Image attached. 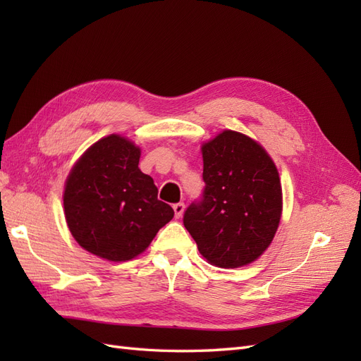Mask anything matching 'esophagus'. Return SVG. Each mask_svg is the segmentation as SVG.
<instances>
[{
    "instance_id": "obj_1",
    "label": "esophagus",
    "mask_w": 361,
    "mask_h": 361,
    "mask_svg": "<svg viewBox=\"0 0 361 361\" xmlns=\"http://www.w3.org/2000/svg\"><path fill=\"white\" fill-rule=\"evenodd\" d=\"M173 209H174V216H176V218H180V216H182V214H183V211H185V204H183L182 202H179V203H174V204H173Z\"/></svg>"
}]
</instances>
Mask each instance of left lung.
Here are the masks:
<instances>
[{
  "mask_svg": "<svg viewBox=\"0 0 361 361\" xmlns=\"http://www.w3.org/2000/svg\"><path fill=\"white\" fill-rule=\"evenodd\" d=\"M204 190L183 226L209 264L239 268L269 247L281 218V183L257 141L223 130L202 146Z\"/></svg>",
  "mask_w": 361,
  "mask_h": 361,
  "instance_id": "left-lung-1",
  "label": "left lung"
}]
</instances>
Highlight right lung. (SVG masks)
I'll return each instance as SVG.
<instances>
[{
    "instance_id": "obj_1",
    "label": "right lung",
    "mask_w": 361,
    "mask_h": 361,
    "mask_svg": "<svg viewBox=\"0 0 361 361\" xmlns=\"http://www.w3.org/2000/svg\"><path fill=\"white\" fill-rule=\"evenodd\" d=\"M141 150L117 134L96 141L76 161L63 204L75 241L111 262L137 257L174 215L158 200L154 179L138 169Z\"/></svg>"
}]
</instances>
